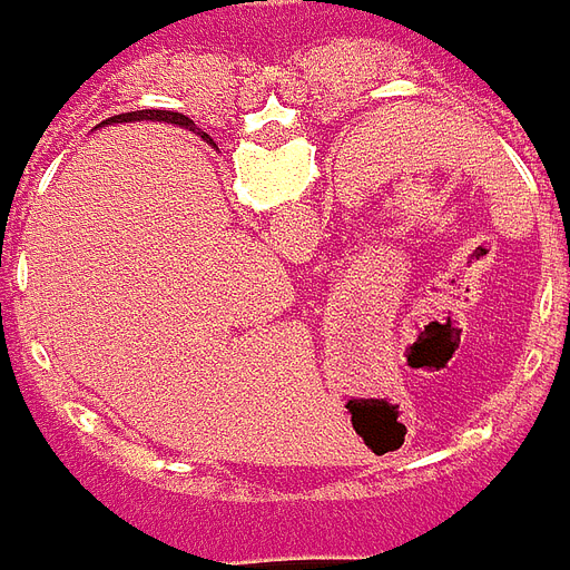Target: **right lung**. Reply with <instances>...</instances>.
<instances>
[{"instance_id":"right-lung-1","label":"right lung","mask_w":570,"mask_h":570,"mask_svg":"<svg viewBox=\"0 0 570 570\" xmlns=\"http://www.w3.org/2000/svg\"><path fill=\"white\" fill-rule=\"evenodd\" d=\"M134 120H159V124H175V127H185V130L194 127V120H187L185 114L178 111H130L111 117V124H134ZM105 124H108V120H105Z\"/></svg>"}]
</instances>
